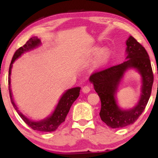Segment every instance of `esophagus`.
I'll return each mask as SVG.
<instances>
[{
	"instance_id": "1",
	"label": "esophagus",
	"mask_w": 158,
	"mask_h": 158,
	"mask_svg": "<svg viewBox=\"0 0 158 158\" xmlns=\"http://www.w3.org/2000/svg\"><path fill=\"white\" fill-rule=\"evenodd\" d=\"M82 90H83V93H85V94H87V93H88L90 90V88L89 85H85L83 86V89H82Z\"/></svg>"
}]
</instances>
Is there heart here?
<instances>
[{"label": "heart", "mask_w": 158, "mask_h": 158, "mask_svg": "<svg viewBox=\"0 0 158 158\" xmlns=\"http://www.w3.org/2000/svg\"><path fill=\"white\" fill-rule=\"evenodd\" d=\"M107 57H108L107 54L106 53V52H103V53H102V54H101V56H100V59H101V60H102V61H103V60H106Z\"/></svg>", "instance_id": "obj_1"}]
</instances>
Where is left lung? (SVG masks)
I'll list each match as a JSON object with an SVG mask.
<instances>
[{"label":"left lung","instance_id":"obj_1","mask_svg":"<svg viewBox=\"0 0 158 158\" xmlns=\"http://www.w3.org/2000/svg\"><path fill=\"white\" fill-rule=\"evenodd\" d=\"M126 44V61L95 72L89 78L101 99L99 115L101 120L114 129L129 126L138 119L148 104L154 81L150 60L144 47L131 36ZM131 67L136 68L142 75V94L138 104L133 109L125 111L120 110L116 104L115 95L123 74Z\"/></svg>","mask_w":158,"mask_h":158}]
</instances>
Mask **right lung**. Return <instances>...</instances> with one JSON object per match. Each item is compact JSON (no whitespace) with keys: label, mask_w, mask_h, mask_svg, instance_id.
I'll use <instances>...</instances> for the list:
<instances>
[{"label":"right lung","mask_w":158,"mask_h":158,"mask_svg":"<svg viewBox=\"0 0 158 158\" xmlns=\"http://www.w3.org/2000/svg\"><path fill=\"white\" fill-rule=\"evenodd\" d=\"M41 43L40 39H38L36 36H34V37L30 38L29 40L27 41V43L23 45V46L21 47L17 50L15 52L14 56H13L12 60L10 62V67H9V71H8V90H9V95L10 98L11 103L14 106V109H16L17 113L19 115L21 116L23 122L27 124L29 127H31L32 129L36 131H44V132H51V131H55L57 129L60 125L62 124V122H64L67 115H68L69 111L71 106L73 103V102L76 100L77 97L80 95V90L81 88L76 87L71 88L67 90L64 94L62 95V96L60 98V100L58 103V104L56 107L55 111L53 114L49 116V117L47 118L46 119L40 121V122H33V121L29 119V118L26 117L24 115L19 111L18 108L16 107V104H15L14 99L12 98V94L11 90H10V71H11L12 64L16 60L17 58L20 57L23 53L25 52H27L30 50V49H34V47H37L39 44Z\"/></svg>","instance_id":"right-lung-1"}]
</instances>
